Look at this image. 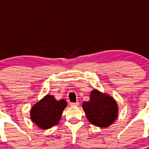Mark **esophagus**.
Listing matches in <instances>:
<instances>
[{
  "mask_svg": "<svg viewBox=\"0 0 149 149\" xmlns=\"http://www.w3.org/2000/svg\"><path fill=\"white\" fill-rule=\"evenodd\" d=\"M79 102H76V103H70V106L75 107V106H79Z\"/></svg>",
  "mask_w": 149,
  "mask_h": 149,
  "instance_id": "1",
  "label": "esophagus"
}]
</instances>
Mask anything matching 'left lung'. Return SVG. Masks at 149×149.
Listing matches in <instances>:
<instances>
[{"label": "left lung", "instance_id": "obj_1", "mask_svg": "<svg viewBox=\"0 0 149 149\" xmlns=\"http://www.w3.org/2000/svg\"><path fill=\"white\" fill-rule=\"evenodd\" d=\"M86 118L89 121L98 127H108L118 116V105L111 97L93 91L90 100L83 103Z\"/></svg>", "mask_w": 149, "mask_h": 149}]
</instances>
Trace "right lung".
<instances>
[{"mask_svg": "<svg viewBox=\"0 0 149 149\" xmlns=\"http://www.w3.org/2000/svg\"><path fill=\"white\" fill-rule=\"evenodd\" d=\"M65 107V100H56L52 96H45L31 108V119L39 127L48 129L58 124Z\"/></svg>", "mask_w": 149, "mask_h": 149, "instance_id": "right-lung-1", "label": "right lung"}]
</instances>
